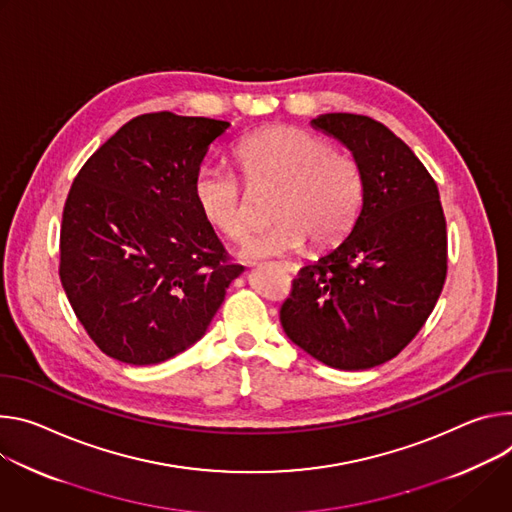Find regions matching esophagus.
Instances as JSON below:
<instances>
[{
    "instance_id": "obj_1",
    "label": "esophagus",
    "mask_w": 512,
    "mask_h": 512,
    "mask_svg": "<svg viewBox=\"0 0 512 512\" xmlns=\"http://www.w3.org/2000/svg\"><path fill=\"white\" fill-rule=\"evenodd\" d=\"M282 268H285L291 276H295V274H297V270H299L297 262H282Z\"/></svg>"
}]
</instances>
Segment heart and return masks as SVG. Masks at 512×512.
Segmentation results:
<instances>
[{
	"mask_svg": "<svg viewBox=\"0 0 512 512\" xmlns=\"http://www.w3.org/2000/svg\"><path fill=\"white\" fill-rule=\"evenodd\" d=\"M234 158L250 189H276L270 203L276 221L242 240V258L295 252L307 238L315 246H331L350 232L364 177L348 152L329 150L325 140L295 126H268L240 138ZM193 197L221 234L242 238L248 232L246 193L230 170L203 164L193 177Z\"/></svg>",
	"mask_w": 512,
	"mask_h": 512,
	"instance_id": "b5f03b06",
	"label": "heart"
}]
</instances>
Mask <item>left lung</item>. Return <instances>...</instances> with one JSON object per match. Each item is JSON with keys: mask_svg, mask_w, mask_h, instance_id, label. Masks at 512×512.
<instances>
[{"mask_svg": "<svg viewBox=\"0 0 512 512\" xmlns=\"http://www.w3.org/2000/svg\"><path fill=\"white\" fill-rule=\"evenodd\" d=\"M311 126L352 152L364 197L352 232L299 270L280 323L325 366L368 370L411 342L441 295L447 234L439 191L413 150L380 122L323 113Z\"/></svg>", "mask_w": 512, "mask_h": 512, "instance_id": "obj_1", "label": "left lung"}]
</instances>
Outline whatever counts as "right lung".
Masks as SVG:
<instances>
[{
	"label": "right lung",
	"instance_id": "1",
	"mask_svg": "<svg viewBox=\"0 0 512 512\" xmlns=\"http://www.w3.org/2000/svg\"><path fill=\"white\" fill-rule=\"evenodd\" d=\"M230 122L144 113L79 170L61 227V282L109 358L150 366L205 335L232 262L193 197V177Z\"/></svg>",
	"mask_w": 512,
	"mask_h": 512
}]
</instances>
